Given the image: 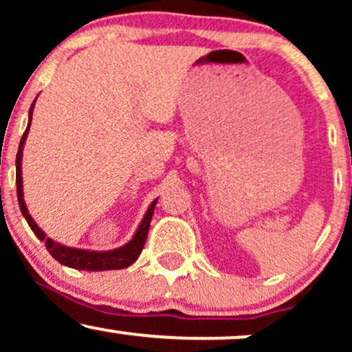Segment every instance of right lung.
Returning a JSON list of instances; mask_svg holds the SVG:
<instances>
[{"label": "right lung", "mask_w": 352, "mask_h": 352, "mask_svg": "<svg viewBox=\"0 0 352 352\" xmlns=\"http://www.w3.org/2000/svg\"><path fill=\"white\" fill-rule=\"evenodd\" d=\"M36 102V100H34ZM34 102L31 104L30 107V122H28L26 131L21 137V142H19L18 155H16V192H18V204L19 208H21L23 217L26 218L28 225H30L31 230L34 232V235L39 238V240H46V248L47 252L51 253V256L54 260H58L60 265H66L69 268L76 270H87V272H104V270H120L131 266L134 261L139 258L140 252H142L145 240H147L148 228H151V220L153 215V208H155L157 200H153L148 207L147 213H145L142 223H140L139 230L129 241L127 245L122 246V248L112 250V252H87V250H78V248H69V246H64L52 241L51 238H46L43 233V230L34 223V220L31 218L30 213H28L26 205H24L23 200V179H21V157H23V145L26 142L28 132H30L31 119H33V107Z\"/></svg>", "instance_id": "obj_1"}]
</instances>
